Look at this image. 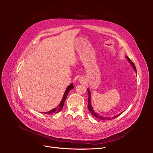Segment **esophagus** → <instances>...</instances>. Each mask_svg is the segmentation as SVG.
Instances as JSON below:
<instances>
[{
  "label": "esophagus",
  "mask_w": 153,
  "mask_h": 153,
  "mask_svg": "<svg viewBox=\"0 0 153 153\" xmlns=\"http://www.w3.org/2000/svg\"><path fill=\"white\" fill-rule=\"evenodd\" d=\"M85 82V79H84V78H82V77H81V78L79 79V82H80V83L84 84Z\"/></svg>",
  "instance_id": "1"
}]
</instances>
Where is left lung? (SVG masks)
Wrapping results in <instances>:
<instances>
[{
  "instance_id": "8db88e82",
  "label": "left lung",
  "mask_w": 153,
  "mask_h": 153,
  "mask_svg": "<svg viewBox=\"0 0 153 153\" xmlns=\"http://www.w3.org/2000/svg\"><path fill=\"white\" fill-rule=\"evenodd\" d=\"M126 58H127L128 61H129V62H130V64L132 65V66H133V68L134 71L136 72V67H135V66H134V64L131 61V59H130L129 58H128V56H126ZM87 92H88V94H89V98H88V105H87V107H88V109H89V110L90 111L91 113L92 114V115L94 116L95 118H99V119H100V120H112V119H114V118H117V117H118L120 115H121V114L123 113V112H122V113H121L120 114H118V115H115V116H114V117H103V116H102V115H100L97 114V113H95V112L94 111V110H93L92 107V105H91V92H90V91H89V89H87Z\"/></svg>"
}]
</instances>
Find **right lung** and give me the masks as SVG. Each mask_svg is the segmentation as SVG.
<instances>
[{"instance_id": "1", "label": "right lung", "mask_w": 153, "mask_h": 153, "mask_svg": "<svg viewBox=\"0 0 153 153\" xmlns=\"http://www.w3.org/2000/svg\"><path fill=\"white\" fill-rule=\"evenodd\" d=\"M73 88H74V85H73V84H72V83L71 84L67 87V89H66L65 92H64V94L63 97H62V100H61V102H60V103H59V107H58V108H53V110H50V111H49L43 112V114H54V113H58L59 111H60L62 110V107H63L64 102H65V100H66V97H67V96H68V95L69 92L72 89H73Z\"/></svg>"}]
</instances>
